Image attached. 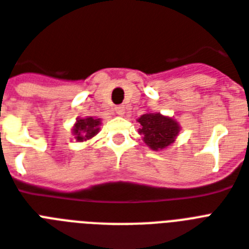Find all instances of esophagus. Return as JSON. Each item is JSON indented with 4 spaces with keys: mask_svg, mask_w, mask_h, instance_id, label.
Instances as JSON below:
<instances>
[{
    "mask_svg": "<svg viewBox=\"0 0 249 249\" xmlns=\"http://www.w3.org/2000/svg\"><path fill=\"white\" fill-rule=\"evenodd\" d=\"M115 112H116V115H119V116H123L125 113V107H123V106H117V107H115Z\"/></svg>",
    "mask_w": 249,
    "mask_h": 249,
    "instance_id": "1",
    "label": "esophagus"
}]
</instances>
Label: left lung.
<instances>
[{"label": "left lung", "mask_w": 249, "mask_h": 249, "mask_svg": "<svg viewBox=\"0 0 249 249\" xmlns=\"http://www.w3.org/2000/svg\"><path fill=\"white\" fill-rule=\"evenodd\" d=\"M137 121L141 125L138 133L147 147L154 151H163L164 148L173 144L181 130V125L177 120L160 112H146Z\"/></svg>", "instance_id": "obj_1"}]
</instances>
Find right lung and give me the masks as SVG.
<instances>
[{
  "label": "right lung",
  "mask_w": 249,
  "mask_h": 249,
  "mask_svg": "<svg viewBox=\"0 0 249 249\" xmlns=\"http://www.w3.org/2000/svg\"><path fill=\"white\" fill-rule=\"evenodd\" d=\"M102 120L95 116L79 117L72 126V136L77 142H86L101 130Z\"/></svg>",
  "instance_id": "right-lung-1"
}]
</instances>
